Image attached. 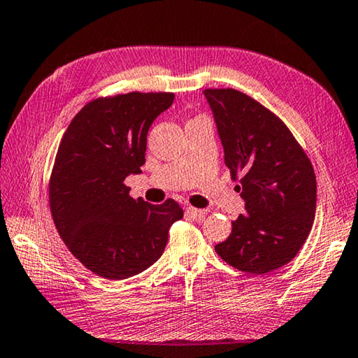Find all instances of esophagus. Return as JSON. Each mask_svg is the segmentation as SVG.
<instances>
[{"label": "esophagus", "mask_w": 358, "mask_h": 358, "mask_svg": "<svg viewBox=\"0 0 358 358\" xmlns=\"http://www.w3.org/2000/svg\"><path fill=\"white\" fill-rule=\"evenodd\" d=\"M186 214L194 217V219H205V215L208 214V209H197V208H192V206H187L186 208Z\"/></svg>", "instance_id": "obj_1"}]
</instances>
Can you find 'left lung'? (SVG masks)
<instances>
[{
	"label": "left lung",
	"instance_id": "left-lung-1",
	"mask_svg": "<svg viewBox=\"0 0 358 358\" xmlns=\"http://www.w3.org/2000/svg\"><path fill=\"white\" fill-rule=\"evenodd\" d=\"M225 164L245 213L215 251L231 267L264 275L289 264L309 236L317 180L292 131L264 105L237 90H205Z\"/></svg>",
	"mask_w": 358,
	"mask_h": 358
}]
</instances>
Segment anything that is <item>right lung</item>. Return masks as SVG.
Listing matches in <instances>:
<instances>
[{
  "label": "right lung",
  "mask_w": 358,
  "mask_h": 358,
  "mask_svg": "<svg viewBox=\"0 0 358 358\" xmlns=\"http://www.w3.org/2000/svg\"><path fill=\"white\" fill-rule=\"evenodd\" d=\"M172 93H129L87 103L62 138L49 183L52 219L69 251L111 281L135 276L163 255L183 209L133 200L124 185L141 173L147 131Z\"/></svg>",
  "instance_id": "obj_1"
}]
</instances>
